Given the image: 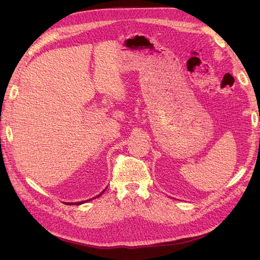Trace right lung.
Returning a JSON list of instances; mask_svg holds the SVG:
<instances>
[{"instance_id": "1", "label": "right lung", "mask_w": 260, "mask_h": 260, "mask_svg": "<svg viewBox=\"0 0 260 260\" xmlns=\"http://www.w3.org/2000/svg\"><path fill=\"white\" fill-rule=\"evenodd\" d=\"M104 192H105V190H104L103 192H102L101 194H99V195L96 196V198H99V196H101V195H102V194H103ZM94 199H95V198H94ZM89 201H91V200H89ZM89 201H85V202H89ZM83 203H84V202H79V203H76V204H77V205H80V204H83ZM67 205H73V203H68V204H67Z\"/></svg>"}]
</instances>
